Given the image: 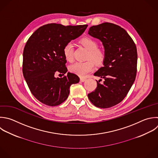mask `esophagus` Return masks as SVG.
I'll use <instances>...</instances> for the list:
<instances>
[{
    "mask_svg": "<svg viewBox=\"0 0 158 158\" xmlns=\"http://www.w3.org/2000/svg\"><path fill=\"white\" fill-rule=\"evenodd\" d=\"M85 81H86V78H80V81H81V82H84Z\"/></svg>",
    "mask_w": 158,
    "mask_h": 158,
    "instance_id": "34e87169",
    "label": "esophagus"
}]
</instances>
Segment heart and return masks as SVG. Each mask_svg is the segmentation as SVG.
I'll use <instances>...</instances> for the list:
<instances>
[{
  "mask_svg": "<svg viewBox=\"0 0 158 158\" xmlns=\"http://www.w3.org/2000/svg\"><path fill=\"white\" fill-rule=\"evenodd\" d=\"M88 52L86 56L87 61L85 62H75L69 67V70L81 77H86L94 69V64H102L105 59V52L102 49L98 48V43L90 38H83L80 41ZM73 44L72 42L65 44L63 48V54L65 59L69 62L73 60Z\"/></svg>",
  "mask_w": 158,
  "mask_h": 158,
  "instance_id": "obj_1",
  "label": "heart"
}]
</instances>
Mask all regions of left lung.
Wrapping results in <instances>:
<instances>
[{
  "label": "left lung",
  "mask_w": 158,
  "mask_h": 158,
  "mask_svg": "<svg viewBox=\"0 0 158 158\" xmlns=\"http://www.w3.org/2000/svg\"><path fill=\"white\" fill-rule=\"evenodd\" d=\"M88 34L101 41L105 50L103 66L94 76L104 79L88 97L93 105L109 108L120 102L133 84L137 71L136 45L127 32L111 23L89 28Z\"/></svg>",
  "instance_id": "1"
}]
</instances>
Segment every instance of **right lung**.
<instances>
[{"label":"right lung","mask_w":158,"mask_h":158,"mask_svg":"<svg viewBox=\"0 0 158 158\" xmlns=\"http://www.w3.org/2000/svg\"><path fill=\"white\" fill-rule=\"evenodd\" d=\"M88 25L64 26L50 23L36 30L27 41L23 54V73L33 95L41 102L56 106L64 102L72 84L80 78L68 72L63 54L66 43L83 34ZM56 73L62 78H56Z\"/></svg>","instance_id":"1"}]
</instances>
